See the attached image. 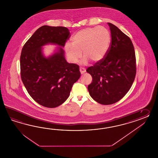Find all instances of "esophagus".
<instances>
[{"instance_id": "1", "label": "esophagus", "mask_w": 158, "mask_h": 158, "mask_svg": "<svg viewBox=\"0 0 158 158\" xmlns=\"http://www.w3.org/2000/svg\"><path fill=\"white\" fill-rule=\"evenodd\" d=\"M79 70H80V72L81 73H83L85 72V68H81H81H80Z\"/></svg>"}]
</instances>
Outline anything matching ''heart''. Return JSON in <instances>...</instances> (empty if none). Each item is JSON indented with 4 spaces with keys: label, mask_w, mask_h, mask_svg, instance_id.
Returning a JSON list of instances; mask_svg holds the SVG:
<instances>
[{
    "label": "heart",
    "mask_w": 158,
    "mask_h": 158,
    "mask_svg": "<svg viewBox=\"0 0 158 158\" xmlns=\"http://www.w3.org/2000/svg\"><path fill=\"white\" fill-rule=\"evenodd\" d=\"M111 42V35L103 26L88 27L79 31L71 39V44H67L65 49L69 60L76 63L81 57L83 63L89 60L97 63L105 57Z\"/></svg>",
    "instance_id": "1"
}]
</instances>
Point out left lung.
Listing matches in <instances>:
<instances>
[{
    "instance_id": "left-lung-1",
    "label": "left lung",
    "mask_w": 158,
    "mask_h": 158,
    "mask_svg": "<svg viewBox=\"0 0 158 158\" xmlns=\"http://www.w3.org/2000/svg\"><path fill=\"white\" fill-rule=\"evenodd\" d=\"M108 25L111 39L106 55L86 70L93 78L88 85L90 96L105 105L116 103L124 97L136 73L135 52L131 40L117 26L111 23Z\"/></svg>"
}]
</instances>
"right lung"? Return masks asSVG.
<instances>
[{
    "label": "right lung",
    "instance_id": "obj_1",
    "mask_svg": "<svg viewBox=\"0 0 158 158\" xmlns=\"http://www.w3.org/2000/svg\"><path fill=\"white\" fill-rule=\"evenodd\" d=\"M70 37L67 27L43 26L25 44L20 57L22 81L31 97L43 106H59L68 98L74 83L81 77L77 64L64 58V47ZM51 43L60 47L46 58L41 47Z\"/></svg>",
    "mask_w": 158,
    "mask_h": 158
}]
</instances>
